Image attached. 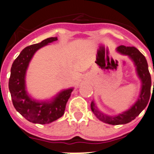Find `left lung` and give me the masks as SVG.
I'll list each match as a JSON object with an SVG mask.
<instances>
[{
    "instance_id": "obj_1",
    "label": "left lung",
    "mask_w": 154,
    "mask_h": 154,
    "mask_svg": "<svg viewBox=\"0 0 154 154\" xmlns=\"http://www.w3.org/2000/svg\"><path fill=\"white\" fill-rule=\"evenodd\" d=\"M117 51L121 54L128 56L134 62L136 66L137 74L141 79V89L138 101L131 107V108L117 116L112 117L104 114L97 108L94 101H92L91 109L97 118L104 123L110 125L126 124L135 120L147 106L150 99L151 88V77L148 70V65L144 55L135 47H126L123 45L117 47Z\"/></svg>"
}]
</instances>
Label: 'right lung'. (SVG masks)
I'll return each mask as SVG.
<instances>
[{"label": "right lung", "instance_id": "add662e5", "mask_svg": "<svg viewBox=\"0 0 154 154\" xmlns=\"http://www.w3.org/2000/svg\"><path fill=\"white\" fill-rule=\"evenodd\" d=\"M57 40V37H50L39 44L25 47L12 65L9 89L13 106L22 117L31 123L47 124L62 117L67 101L73 91V88L62 91L50 101L32 99L26 91L25 74L34 54L40 48Z\"/></svg>", "mask_w": 154, "mask_h": 154}]
</instances>
